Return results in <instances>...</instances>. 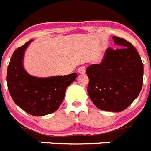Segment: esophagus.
<instances>
[{
  "label": "esophagus",
  "instance_id": "obj_1",
  "mask_svg": "<svg viewBox=\"0 0 151 151\" xmlns=\"http://www.w3.org/2000/svg\"><path fill=\"white\" fill-rule=\"evenodd\" d=\"M77 71H78V72L80 73V74H85L86 68L84 67V66H81V67L79 68Z\"/></svg>",
  "mask_w": 151,
  "mask_h": 151
}]
</instances>
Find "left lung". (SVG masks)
Here are the masks:
<instances>
[{"label": "left lung", "mask_w": 151, "mask_h": 151, "mask_svg": "<svg viewBox=\"0 0 151 151\" xmlns=\"http://www.w3.org/2000/svg\"><path fill=\"white\" fill-rule=\"evenodd\" d=\"M112 39L120 47L107 48L100 64L87 68V90L98 109L122 112L139 96L143 84L144 66L130 42L116 36Z\"/></svg>", "instance_id": "1"}]
</instances>
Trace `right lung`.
I'll return each mask as SVG.
<instances>
[{
  "instance_id": "add662e5",
  "label": "right lung",
  "mask_w": 151,
  "mask_h": 151,
  "mask_svg": "<svg viewBox=\"0 0 151 151\" xmlns=\"http://www.w3.org/2000/svg\"><path fill=\"white\" fill-rule=\"evenodd\" d=\"M33 40L14 51L7 68V86L17 106L33 116H43L58 109L65 90L76 80L77 73L39 78L29 75L23 67L25 50Z\"/></svg>"
}]
</instances>
